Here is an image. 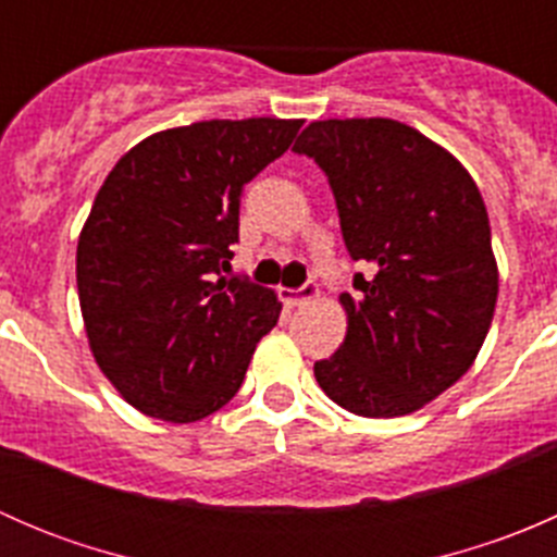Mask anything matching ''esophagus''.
Returning a JSON list of instances; mask_svg holds the SVG:
<instances>
[{"label":"esophagus","instance_id":"34e87169","mask_svg":"<svg viewBox=\"0 0 557 557\" xmlns=\"http://www.w3.org/2000/svg\"><path fill=\"white\" fill-rule=\"evenodd\" d=\"M318 294H320L318 285L307 283V285H301V288H294V290L283 288L280 290V299H283L288 307H301V305H307V301L318 299Z\"/></svg>","mask_w":557,"mask_h":557}]
</instances>
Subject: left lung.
<instances>
[{"instance_id": "left-lung-1", "label": "left lung", "mask_w": 557, "mask_h": 557, "mask_svg": "<svg viewBox=\"0 0 557 557\" xmlns=\"http://www.w3.org/2000/svg\"><path fill=\"white\" fill-rule=\"evenodd\" d=\"M294 150L329 177L347 252L367 263L339 296L347 334L314 363L318 385L363 418L414 412L469 372L496 310L480 188L445 148L391 117L314 121Z\"/></svg>"}]
</instances>
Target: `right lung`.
Returning <instances> with one entry per match:
<instances>
[{
  "label": "right lung",
  "mask_w": 557,
  "mask_h": 557,
  "mask_svg": "<svg viewBox=\"0 0 557 557\" xmlns=\"http://www.w3.org/2000/svg\"><path fill=\"white\" fill-rule=\"evenodd\" d=\"M301 121L247 117L166 128L107 174L77 243V294L94 358L139 412L194 423L243 385L283 305L223 277L245 185Z\"/></svg>",
  "instance_id": "1"
}]
</instances>
